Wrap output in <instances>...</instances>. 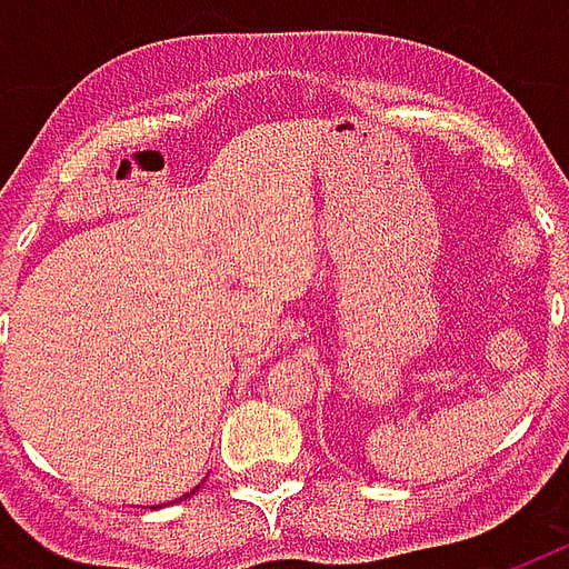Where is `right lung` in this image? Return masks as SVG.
I'll return each mask as SVG.
<instances>
[{"label": "right lung", "instance_id": "obj_1", "mask_svg": "<svg viewBox=\"0 0 569 569\" xmlns=\"http://www.w3.org/2000/svg\"><path fill=\"white\" fill-rule=\"evenodd\" d=\"M186 497H191V493H186Z\"/></svg>", "mask_w": 569, "mask_h": 569}]
</instances>
